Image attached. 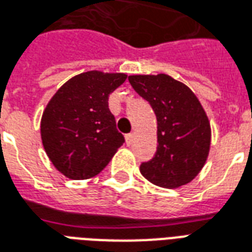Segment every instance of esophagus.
I'll return each mask as SVG.
<instances>
[{
    "mask_svg": "<svg viewBox=\"0 0 252 252\" xmlns=\"http://www.w3.org/2000/svg\"><path fill=\"white\" fill-rule=\"evenodd\" d=\"M132 140H133V133H128V135H126V144L131 145L132 144Z\"/></svg>",
    "mask_w": 252,
    "mask_h": 252,
    "instance_id": "obj_1",
    "label": "esophagus"
}]
</instances>
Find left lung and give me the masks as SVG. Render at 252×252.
<instances>
[{
    "instance_id": "1",
    "label": "left lung",
    "mask_w": 252,
    "mask_h": 252,
    "mask_svg": "<svg viewBox=\"0 0 252 252\" xmlns=\"http://www.w3.org/2000/svg\"><path fill=\"white\" fill-rule=\"evenodd\" d=\"M132 88L150 102L158 120V150L140 165L148 182L178 188L196 178L211 145V126L195 93L168 74H135Z\"/></svg>"
}]
</instances>
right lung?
I'll return each mask as SVG.
<instances>
[{"label": "right lung", "mask_w": 252, "mask_h": 252, "mask_svg": "<svg viewBox=\"0 0 252 252\" xmlns=\"http://www.w3.org/2000/svg\"><path fill=\"white\" fill-rule=\"evenodd\" d=\"M126 73L89 70L74 76L53 94L41 117V140L48 158L73 180L100 173L124 143L108 97Z\"/></svg>", "instance_id": "1"}]
</instances>
